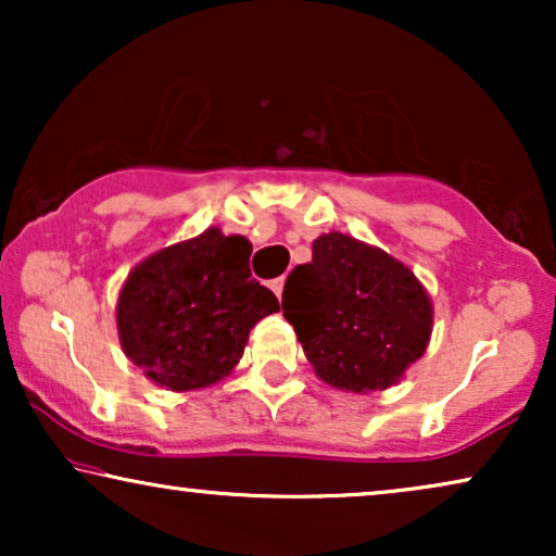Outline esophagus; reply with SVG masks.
Here are the masks:
<instances>
[{"instance_id": "34e87169", "label": "esophagus", "mask_w": 556, "mask_h": 556, "mask_svg": "<svg viewBox=\"0 0 556 556\" xmlns=\"http://www.w3.org/2000/svg\"><path fill=\"white\" fill-rule=\"evenodd\" d=\"M283 286H286V280H283V278H273V280H270L273 293H276L278 299H280V295H283Z\"/></svg>"}]
</instances>
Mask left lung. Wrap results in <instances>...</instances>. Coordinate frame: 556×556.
Returning <instances> with one entry per match:
<instances>
[{"instance_id":"1","label":"left lung","mask_w":556,"mask_h":556,"mask_svg":"<svg viewBox=\"0 0 556 556\" xmlns=\"http://www.w3.org/2000/svg\"><path fill=\"white\" fill-rule=\"evenodd\" d=\"M283 316L326 384L375 392L397 382L428 346V293L392 255L341 232L314 240V261L293 268Z\"/></svg>"}]
</instances>
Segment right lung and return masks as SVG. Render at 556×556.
Wrapping results in <instances>:
<instances>
[{
    "mask_svg": "<svg viewBox=\"0 0 556 556\" xmlns=\"http://www.w3.org/2000/svg\"><path fill=\"white\" fill-rule=\"evenodd\" d=\"M253 245L217 227L136 265L118 295L121 346L151 382L185 392L223 379L248 333L276 314L273 291L250 278Z\"/></svg>",
    "mask_w": 556,
    "mask_h": 556,
    "instance_id": "right-lung-1",
    "label": "right lung"
}]
</instances>
